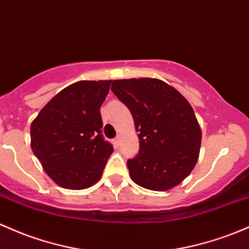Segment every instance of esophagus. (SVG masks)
<instances>
[{
    "mask_svg": "<svg viewBox=\"0 0 249 249\" xmlns=\"http://www.w3.org/2000/svg\"><path fill=\"white\" fill-rule=\"evenodd\" d=\"M120 142H122V141H120V137H119V136H118V137H116V138L113 139V143L116 144L117 146H119V145H120Z\"/></svg>",
    "mask_w": 249,
    "mask_h": 249,
    "instance_id": "obj_1",
    "label": "esophagus"
}]
</instances>
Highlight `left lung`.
Instances as JSON below:
<instances>
[{
    "mask_svg": "<svg viewBox=\"0 0 249 249\" xmlns=\"http://www.w3.org/2000/svg\"><path fill=\"white\" fill-rule=\"evenodd\" d=\"M111 89L139 132L138 155L127 160L132 181L155 191L179 184L197 162L202 138L188 100L160 79L114 80Z\"/></svg>",
    "mask_w": 249,
    "mask_h": 249,
    "instance_id": "obj_1",
    "label": "left lung"
}]
</instances>
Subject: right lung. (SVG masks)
Instances as JSON below:
<instances>
[{"instance_id":"right-lung-1","label":"right lung","mask_w":249,"mask_h":249,"mask_svg":"<svg viewBox=\"0 0 249 249\" xmlns=\"http://www.w3.org/2000/svg\"><path fill=\"white\" fill-rule=\"evenodd\" d=\"M111 80L78 81L59 92L31 125V146L60 187L80 190L102 177L113 152L103 133L100 106Z\"/></svg>"}]
</instances>
